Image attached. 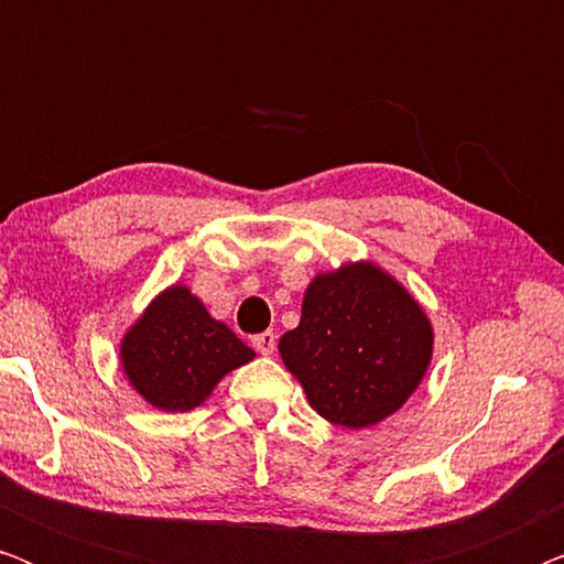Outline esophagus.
Here are the masks:
<instances>
[{
	"label": "esophagus",
	"instance_id": "34e87169",
	"mask_svg": "<svg viewBox=\"0 0 564 564\" xmlns=\"http://www.w3.org/2000/svg\"><path fill=\"white\" fill-rule=\"evenodd\" d=\"M251 344H253V349H257L259 354H264V357H269V354H272L274 346H276V336L272 334V330H264V334L253 336Z\"/></svg>",
	"mask_w": 564,
	"mask_h": 564
}]
</instances>
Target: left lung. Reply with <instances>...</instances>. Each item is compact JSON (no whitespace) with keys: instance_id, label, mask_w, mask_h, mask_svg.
Listing matches in <instances>:
<instances>
[{"instance_id":"obj_1","label":"left lung","mask_w":564,"mask_h":564,"mask_svg":"<svg viewBox=\"0 0 564 564\" xmlns=\"http://www.w3.org/2000/svg\"><path fill=\"white\" fill-rule=\"evenodd\" d=\"M431 344L426 313L392 276L375 264H346L315 276L280 354L323 419L365 429L411 398Z\"/></svg>"}]
</instances>
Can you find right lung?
<instances>
[{
  "instance_id": "1",
  "label": "right lung",
  "mask_w": 564,
  "mask_h": 564,
  "mask_svg": "<svg viewBox=\"0 0 564 564\" xmlns=\"http://www.w3.org/2000/svg\"><path fill=\"white\" fill-rule=\"evenodd\" d=\"M120 357L133 388L153 408L176 413L197 408L253 351L226 323L213 321L187 288L174 284L128 330Z\"/></svg>"
}]
</instances>
